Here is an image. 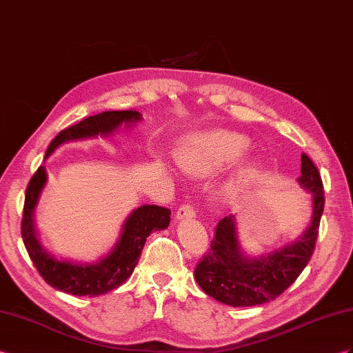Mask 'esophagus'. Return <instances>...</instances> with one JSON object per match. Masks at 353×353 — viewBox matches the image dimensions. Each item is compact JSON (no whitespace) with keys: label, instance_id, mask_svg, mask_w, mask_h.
Segmentation results:
<instances>
[{"label":"esophagus","instance_id":"34e87169","mask_svg":"<svg viewBox=\"0 0 353 353\" xmlns=\"http://www.w3.org/2000/svg\"><path fill=\"white\" fill-rule=\"evenodd\" d=\"M195 216V210L192 209L189 204H183L179 207V210L176 212V219L182 221V219H191Z\"/></svg>","mask_w":353,"mask_h":353}]
</instances>
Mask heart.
<instances>
[{"label":"heart","mask_w":353,"mask_h":353,"mask_svg":"<svg viewBox=\"0 0 353 353\" xmlns=\"http://www.w3.org/2000/svg\"><path fill=\"white\" fill-rule=\"evenodd\" d=\"M250 148L248 137L232 131H210L198 135L177 153L176 162L185 174L192 177H207L236 164L246 155ZM254 173V165H245L239 174L227 185L223 195L234 200L243 185Z\"/></svg>","instance_id":"1"}]
</instances>
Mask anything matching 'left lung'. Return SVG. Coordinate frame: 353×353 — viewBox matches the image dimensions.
<instances>
[{
    "instance_id": "obj_1",
    "label": "left lung",
    "mask_w": 353,
    "mask_h": 353,
    "mask_svg": "<svg viewBox=\"0 0 353 353\" xmlns=\"http://www.w3.org/2000/svg\"><path fill=\"white\" fill-rule=\"evenodd\" d=\"M298 183L312 194V218L301 236L282 248L249 255L241 248L236 216L219 221L209 254L195 268L196 283L207 295L232 307L259 305L276 300L301 274L313 255L325 205L319 171L305 153Z\"/></svg>"
}]
</instances>
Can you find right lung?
<instances>
[{
  "mask_svg": "<svg viewBox=\"0 0 353 353\" xmlns=\"http://www.w3.org/2000/svg\"><path fill=\"white\" fill-rule=\"evenodd\" d=\"M143 119L137 110L103 112L89 116L74 126L61 131L49 144L46 161L59 146L70 141H82L97 137H112L114 132ZM48 183L46 168L40 167L30 180L25 192V205L22 218V239L35 268L41 277L52 286L70 295L98 296L119 288L128 279L144 248L146 239L153 231L165 230L170 225L171 212L165 207L144 204L134 209L125 219L119 239L110 252L92 263L58 258L43 246L39 231L35 228L34 213L39 204L40 195Z\"/></svg>",
  "mask_w": 353,
  "mask_h": 353,
  "instance_id": "right-lung-1",
  "label": "right lung"
}]
</instances>
